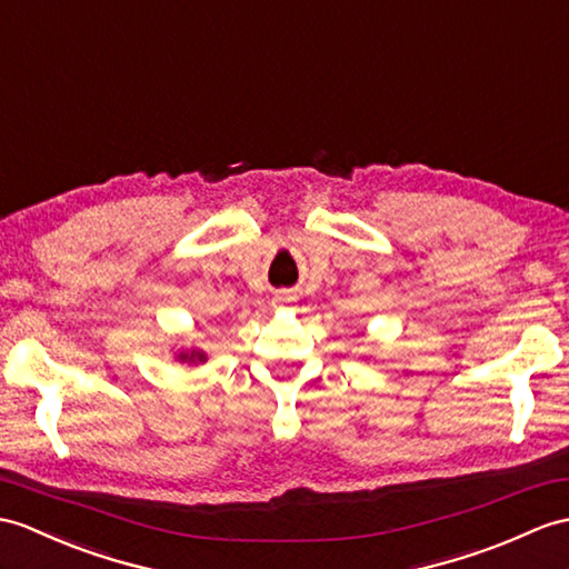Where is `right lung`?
I'll list each match as a JSON object with an SVG mask.
<instances>
[{"label": "right lung", "mask_w": 569, "mask_h": 569, "mask_svg": "<svg viewBox=\"0 0 569 569\" xmlns=\"http://www.w3.org/2000/svg\"><path fill=\"white\" fill-rule=\"evenodd\" d=\"M179 361H189V363H196V361H206V353H201V351L179 353Z\"/></svg>", "instance_id": "right-lung-1"}]
</instances>
